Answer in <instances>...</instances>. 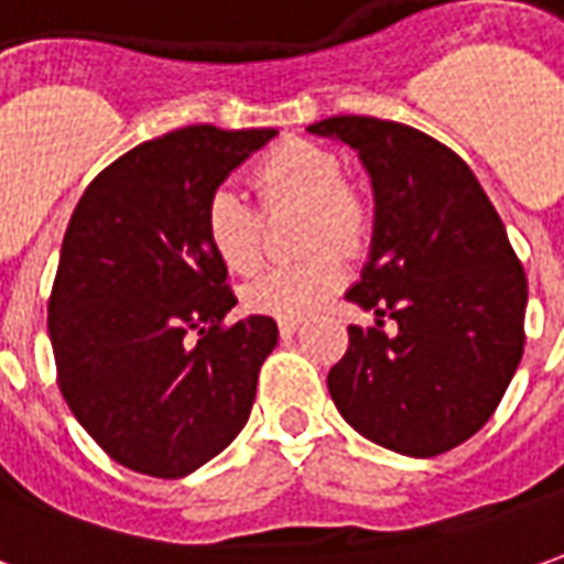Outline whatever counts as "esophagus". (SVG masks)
<instances>
[{"mask_svg": "<svg viewBox=\"0 0 564 564\" xmlns=\"http://www.w3.org/2000/svg\"><path fill=\"white\" fill-rule=\"evenodd\" d=\"M297 332H301V322H291V319L279 322V334H282V337H291V334H297Z\"/></svg>", "mask_w": 564, "mask_h": 564, "instance_id": "34e87169", "label": "esophagus"}]
</instances>
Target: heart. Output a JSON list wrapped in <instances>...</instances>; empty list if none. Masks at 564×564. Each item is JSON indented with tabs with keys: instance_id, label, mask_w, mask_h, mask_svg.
Wrapping results in <instances>:
<instances>
[{
	"instance_id": "heart-1",
	"label": "heart",
	"mask_w": 564,
	"mask_h": 564,
	"mask_svg": "<svg viewBox=\"0 0 564 564\" xmlns=\"http://www.w3.org/2000/svg\"><path fill=\"white\" fill-rule=\"evenodd\" d=\"M251 181L267 212H304V248L316 254L254 275L242 301L251 313L270 319H306L347 282L344 258L321 245L334 243L347 254L362 251L371 236V202L359 186L344 181V162L332 150L304 141L267 153ZM205 239L230 273H251L263 254L260 215L230 186H217L205 202Z\"/></svg>"
}]
</instances>
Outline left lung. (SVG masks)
<instances>
[{"label": "left lung", "instance_id": "left-lung-1", "mask_svg": "<svg viewBox=\"0 0 564 564\" xmlns=\"http://www.w3.org/2000/svg\"><path fill=\"white\" fill-rule=\"evenodd\" d=\"M306 131L356 150L375 189L371 251L347 301L378 328L349 325L328 393L375 445L452 452L495 414L525 347L528 279L503 220L467 162L417 128L332 116Z\"/></svg>", "mask_w": 564, "mask_h": 564}]
</instances>
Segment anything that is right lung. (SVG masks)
<instances>
[{
    "mask_svg": "<svg viewBox=\"0 0 564 564\" xmlns=\"http://www.w3.org/2000/svg\"><path fill=\"white\" fill-rule=\"evenodd\" d=\"M273 128L186 126L97 174L69 217L48 301L57 387L116 464L184 479L248 423L270 316L236 306L205 202Z\"/></svg>",
    "mask_w": 564,
    "mask_h": 564,
    "instance_id": "right-lung-1",
    "label": "right lung"
}]
</instances>
